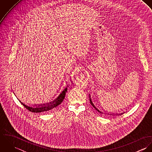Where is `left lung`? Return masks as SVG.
Returning <instances> with one entry per match:
<instances>
[{"mask_svg":"<svg viewBox=\"0 0 152 152\" xmlns=\"http://www.w3.org/2000/svg\"><path fill=\"white\" fill-rule=\"evenodd\" d=\"M89 102H90V104H91V105L95 108V109H96L97 111H98L99 112H100L101 113H102V114H106V115H122L124 113H108V112H105V111H104V110H102L101 109L99 108V107H98V106H97L96 105V104H95V103H94V102H92V98H91V95H90V94H89Z\"/></svg>","mask_w":152,"mask_h":152,"instance_id":"obj_1","label":"left lung"}]
</instances>
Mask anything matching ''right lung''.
I'll use <instances>...</instances> for the list:
<instances>
[{
	"label": "right lung",
	"instance_id": "add662e5",
	"mask_svg": "<svg viewBox=\"0 0 152 152\" xmlns=\"http://www.w3.org/2000/svg\"><path fill=\"white\" fill-rule=\"evenodd\" d=\"M13 91V90L12 89ZM67 91V87H65L64 89L61 91V92L59 94V95L56 97L54 99L46 103L41 104H31V105H27L26 103L22 102V101L16 96V94L14 93L18 99L20 101V102L26 109L34 113H40V112H46L48 111L51 110L55 108L58 105H59L64 99L65 98V93Z\"/></svg>",
	"mask_w": 152,
	"mask_h": 152
}]
</instances>
